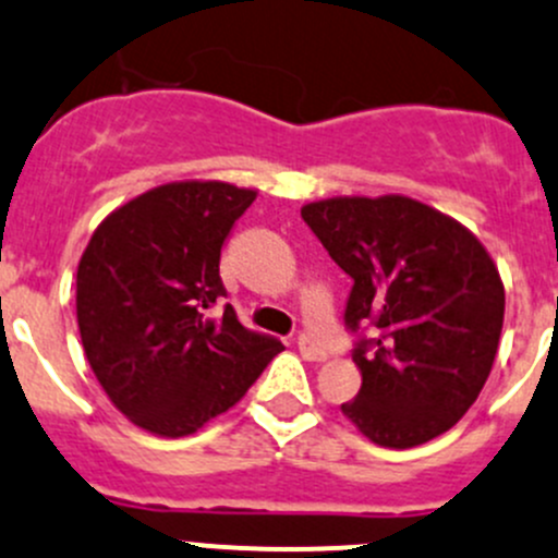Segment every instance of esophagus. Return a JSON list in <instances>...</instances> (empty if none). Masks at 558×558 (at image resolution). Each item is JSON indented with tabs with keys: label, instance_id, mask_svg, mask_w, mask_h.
<instances>
[{
	"label": "esophagus",
	"instance_id": "1",
	"mask_svg": "<svg viewBox=\"0 0 558 558\" xmlns=\"http://www.w3.org/2000/svg\"><path fill=\"white\" fill-rule=\"evenodd\" d=\"M296 348H300V353L307 359V362H324V359H326V348L320 345V342L311 335H300V340H296Z\"/></svg>",
	"mask_w": 558,
	"mask_h": 558
}]
</instances>
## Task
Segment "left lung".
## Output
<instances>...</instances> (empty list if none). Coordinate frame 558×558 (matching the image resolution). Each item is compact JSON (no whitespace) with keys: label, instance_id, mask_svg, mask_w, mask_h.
<instances>
[{"label":"left lung","instance_id":"8db88e82","mask_svg":"<svg viewBox=\"0 0 558 558\" xmlns=\"http://www.w3.org/2000/svg\"><path fill=\"white\" fill-rule=\"evenodd\" d=\"M351 275L345 326L362 388L342 413L384 448L448 432L486 386L505 289L486 247L459 221L408 196H337L302 207Z\"/></svg>","mask_w":558,"mask_h":558}]
</instances>
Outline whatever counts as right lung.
I'll return each mask as SVG.
<instances>
[{
    "instance_id": "add662e5",
    "label": "right lung",
    "mask_w": 558,
    "mask_h": 558,
    "mask_svg": "<svg viewBox=\"0 0 558 558\" xmlns=\"http://www.w3.org/2000/svg\"><path fill=\"white\" fill-rule=\"evenodd\" d=\"M256 191L167 183L112 210L77 264V329L105 393L132 424L185 437L245 397L283 351L245 329L218 275L221 247Z\"/></svg>"
}]
</instances>
